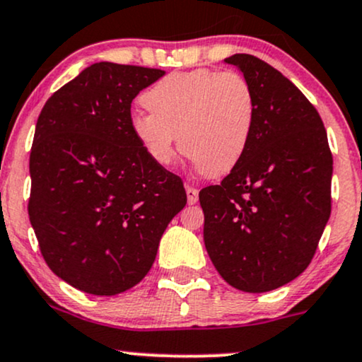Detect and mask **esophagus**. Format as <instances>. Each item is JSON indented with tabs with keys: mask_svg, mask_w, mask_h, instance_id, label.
I'll use <instances>...</instances> for the list:
<instances>
[{
	"mask_svg": "<svg viewBox=\"0 0 362 362\" xmlns=\"http://www.w3.org/2000/svg\"><path fill=\"white\" fill-rule=\"evenodd\" d=\"M185 192H187V202L192 206L199 200V190L195 189V187H190V185H185Z\"/></svg>",
	"mask_w": 362,
	"mask_h": 362,
	"instance_id": "esophagus-1",
	"label": "esophagus"
}]
</instances>
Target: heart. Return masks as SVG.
<instances>
[{"label":"heart","mask_w":362,"mask_h":362,"mask_svg":"<svg viewBox=\"0 0 362 362\" xmlns=\"http://www.w3.org/2000/svg\"><path fill=\"white\" fill-rule=\"evenodd\" d=\"M150 112H134L133 136L160 167L182 151L209 177L236 167L255 128L256 101L245 77L236 72L195 69L172 72L143 94Z\"/></svg>","instance_id":"heart-1"}]
</instances>
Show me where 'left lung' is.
Segmentation results:
<instances>
[{"instance_id":"obj_1","label":"left lung","mask_w":362,"mask_h":362,"mask_svg":"<svg viewBox=\"0 0 362 362\" xmlns=\"http://www.w3.org/2000/svg\"><path fill=\"white\" fill-rule=\"evenodd\" d=\"M250 82L255 128L219 185L199 192L204 243L234 288L263 293L305 272L330 217L332 153L319 112L272 65L247 54L224 60Z\"/></svg>"}]
</instances>
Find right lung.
I'll list each match as a JSON object with an SVG mask.
<instances>
[{"label":"right lung","instance_id":"right-lung-1","mask_svg":"<svg viewBox=\"0 0 362 362\" xmlns=\"http://www.w3.org/2000/svg\"><path fill=\"white\" fill-rule=\"evenodd\" d=\"M163 74L93 64L38 116L30 223L49 268L86 293L117 295L141 281L187 204L182 178L151 162L129 126L133 99Z\"/></svg>","mask_w":362,"mask_h":362}]
</instances>
